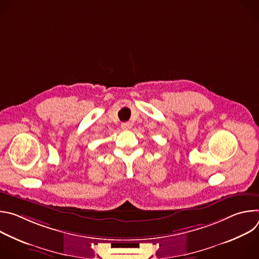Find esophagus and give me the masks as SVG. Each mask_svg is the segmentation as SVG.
I'll list each match as a JSON object with an SVG mask.
<instances>
[{
	"label": "esophagus",
	"instance_id": "34e87169",
	"mask_svg": "<svg viewBox=\"0 0 259 259\" xmlns=\"http://www.w3.org/2000/svg\"><path fill=\"white\" fill-rule=\"evenodd\" d=\"M121 127H122V129H123V130L128 131V130H130V129H131L132 125H131V123H130V122H125V123H123V124L121 125Z\"/></svg>",
	"mask_w": 259,
	"mask_h": 259
}]
</instances>
